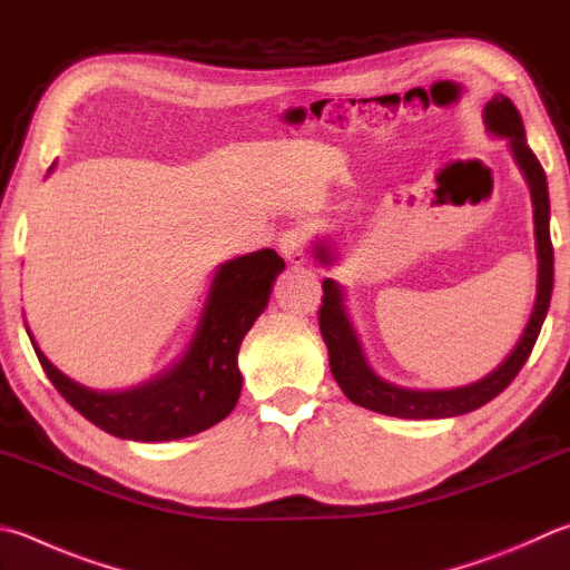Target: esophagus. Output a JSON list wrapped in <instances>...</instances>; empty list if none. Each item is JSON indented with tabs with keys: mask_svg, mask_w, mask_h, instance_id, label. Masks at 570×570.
<instances>
[{
	"mask_svg": "<svg viewBox=\"0 0 570 570\" xmlns=\"http://www.w3.org/2000/svg\"><path fill=\"white\" fill-rule=\"evenodd\" d=\"M278 249L288 264H304L306 262V234L302 226H294V229H286L278 239Z\"/></svg>",
	"mask_w": 570,
	"mask_h": 570,
	"instance_id": "obj_1",
	"label": "esophagus"
}]
</instances>
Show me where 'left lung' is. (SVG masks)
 I'll return each instance as SVG.
<instances>
[{"label":"left lung","instance_id":"1","mask_svg":"<svg viewBox=\"0 0 570 570\" xmlns=\"http://www.w3.org/2000/svg\"><path fill=\"white\" fill-rule=\"evenodd\" d=\"M485 129L495 137L509 139L513 161L519 164L525 184L531 189L533 202V229H535V256H538V284H535V304L529 324H525L519 344L513 346L509 356L503 358L499 368H493L489 376L469 386L426 391V389H403L381 379L371 368L368 358L361 346L354 324H351L348 308L344 304V288L334 278H324V298L318 308V328L328 348V366L334 374L341 391L368 411L384 413V416L396 419H451L463 416V413L481 409L483 403L499 396V393L511 384L515 374L529 361L538 334H541L543 318L548 314L553 292V246H551V202H548V181L541 161L535 159L529 141H525V129L519 109L513 101L503 95H495L485 101L481 111ZM314 258L318 264L331 266L336 262L334 244L318 239L314 244Z\"/></svg>","mask_w":570,"mask_h":570}]
</instances>
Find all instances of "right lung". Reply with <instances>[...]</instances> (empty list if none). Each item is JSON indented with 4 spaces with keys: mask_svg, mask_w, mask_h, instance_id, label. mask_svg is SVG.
Instances as JSON below:
<instances>
[{
    "mask_svg": "<svg viewBox=\"0 0 570 570\" xmlns=\"http://www.w3.org/2000/svg\"><path fill=\"white\" fill-rule=\"evenodd\" d=\"M282 272L284 258L274 249L222 264L184 356L159 376L127 391L77 384L41 354L29 328L27 334L51 384L95 426L129 441H177L212 429L234 411L242 393L239 346L266 308Z\"/></svg>",
    "mask_w": 570,
    "mask_h": 570,
    "instance_id": "add662e5",
    "label": "right lung"
}]
</instances>
